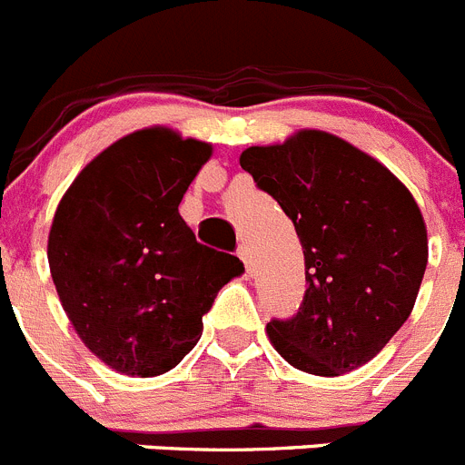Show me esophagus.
Segmentation results:
<instances>
[{
    "label": "esophagus",
    "instance_id": "34e87169",
    "mask_svg": "<svg viewBox=\"0 0 465 465\" xmlns=\"http://www.w3.org/2000/svg\"><path fill=\"white\" fill-rule=\"evenodd\" d=\"M237 255L242 258V262L246 265V270H251V262H253V251L249 249V244H240L237 246Z\"/></svg>",
    "mask_w": 465,
    "mask_h": 465
}]
</instances>
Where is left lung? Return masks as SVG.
<instances>
[{
    "instance_id": "obj_1",
    "label": "left lung",
    "mask_w": 465,
    "mask_h": 465,
    "mask_svg": "<svg viewBox=\"0 0 465 465\" xmlns=\"http://www.w3.org/2000/svg\"><path fill=\"white\" fill-rule=\"evenodd\" d=\"M240 163L291 216L304 249L300 309L267 322L279 355L316 376L366 364L408 321L427 270V228L411 191L322 131L249 147Z\"/></svg>"
}]
</instances>
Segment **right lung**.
Wrapping results in <instances>:
<instances>
[{
  "label": "right lung",
  "mask_w": 465,
  "mask_h": 465,
  "mask_svg": "<svg viewBox=\"0 0 465 465\" xmlns=\"http://www.w3.org/2000/svg\"><path fill=\"white\" fill-rule=\"evenodd\" d=\"M212 147L144 129L101 152L64 193L48 262L68 321L126 376H161L203 334V316L240 258L195 240L180 216Z\"/></svg>",
  "instance_id": "add662e5"
}]
</instances>
